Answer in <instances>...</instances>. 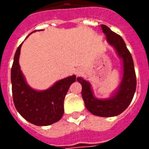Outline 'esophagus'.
<instances>
[{
	"label": "esophagus",
	"mask_w": 149,
	"mask_h": 149,
	"mask_svg": "<svg viewBox=\"0 0 149 149\" xmlns=\"http://www.w3.org/2000/svg\"><path fill=\"white\" fill-rule=\"evenodd\" d=\"M80 73H81V71H80V70H76V75H77V76H78Z\"/></svg>",
	"instance_id": "1"
}]
</instances>
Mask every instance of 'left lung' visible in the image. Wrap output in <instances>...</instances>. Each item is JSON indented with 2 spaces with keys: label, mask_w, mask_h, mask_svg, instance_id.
<instances>
[{
  "label": "left lung",
  "mask_w": 149,
  "mask_h": 149,
  "mask_svg": "<svg viewBox=\"0 0 149 149\" xmlns=\"http://www.w3.org/2000/svg\"><path fill=\"white\" fill-rule=\"evenodd\" d=\"M101 28L106 36L108 43L115 49L118 56L122 60L123 78L121 82L109 98L98 99L94 97L88 81L81 77H78L77 81L82 85L81 94L86 109L93 115L111 117L120 115L130 104L136 88V79L132 57L124 40L106 25L101 24Z\"/></svg>",
  "instance_id": "obj_1"
}]
</instances>
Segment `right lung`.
I'll list each match as a JSON object with an SVG mask.
<instances>
[{"label": "right lung", "mask_w": 149, "mask_h": 149, "mask_svg": "<svg viewBox=\"0 0 149 149\" xmlns=\"http://www.w3.org/2000/svg\"><path fill=\"white\" fill-rule=\"evenodd\" d=\"M22 44L15 53L11 69L12 92L17 112L26 120L37 126H47L58 121L64 114V100L68 88L76 81L72 75L56 81L48 89L35 90L25 81L19 65Z\"/></svg>", "instance_id": "right-lung-1"}]
</instances>
